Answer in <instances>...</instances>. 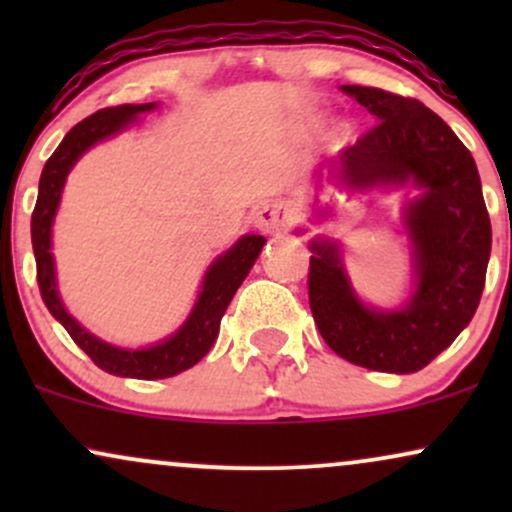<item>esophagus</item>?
Returning a JSON list of instances; mask_svg holds the SVG:
<instances>
[{"label": "esophagus", "mask_w": 512, "mask_h": 512, "mask_svg": "<svg viewBox=\"0 0 512 512\" xmlns=\"http://www.w3.org/2000/svg\"><path fill=\"white\" fill-rule=\"evenodd\" d=\"M289 221H291V209L286 207L284 202L264 204V207L255 214V226L260 228L262 233H267V236L286 231Z\"/></svg>", "instance_id": "34e87169"}]
</instances>
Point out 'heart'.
Returning <instances> with one entry per match:
<instances>
[{
    "label": "heart",
    "mask_w": 512,
    "mask_h": 512,
    "mask_svg": "<svg viewBox=\"0 0 512 512\" xmlns=\"http://www.w3.org/2000/svg\"><path fill=\"white\" fill-rule=\"evenodd\" d=\"M346 134V125L342 120H334L330 127H327V139H330V142H339V139H342Z\"/></svg>",
    "instance_id": "obj_1"
}]
</instances>
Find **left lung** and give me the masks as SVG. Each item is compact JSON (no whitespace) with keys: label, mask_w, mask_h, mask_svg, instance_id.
I'll return each mask as SVG.
<instances>
[{"label":"left lung","mask_w":512,"mask_h":512,"mask_svg":"<svg viewBox=\"0 0 512 512\" xmlns=\"http://www.w3.org/2000/svg\"><path fill=\"white\" fill-rule=\"evenodd\" d=\"M342 91L378 125L339 156V182L358 192L404 185L419 190L402 209L411 291L397 308L366 303L346 272L342 243L317 236L308 243L310 310L322 339L349 363L380 373H416L455 342L484 291L491 221L477 163L424 103L370 86Z\"/></svg>","instance_id":"1"}]
</instances>
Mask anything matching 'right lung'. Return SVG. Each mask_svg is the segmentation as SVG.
Returning <instances> with one entry per match:
<instances>
[{
  "mask_svg": "<svg viewBox=\"0 0 512 512\" xmlns=\"http://www.w3.org/2000/svg\"><path fill=\"white\" fill-rule=\"evenodd\" d=\"M156 108L158 103L117 105V108L98 110L96 115L86 117L79 125L69 129L67 137L62 139L55 154L45 163L38 185V202H35L31 219V240L35 264H38L40 296H43L52 317L91 356V361L98 368H103L110 375H120V378L139 380L173 378V375L192 368L209 354L216 337H219L221 317L226 313L228 303L236 296L238 286L250 274L252 264L260 257L264 243H267L264 236H255V233L238 238L236 245H231L207 267L202 286H199V296L185 322L173 334H168L166 339L144 346V349H125V346L105 342V339L88 332L81 322H76L67 313L60 296V286H57L55 255H52V223H55L57 209H60L67 175L72 173L76 161L91 146L125 132L129 125L139 120V115L151 113Z\"/></svg>",
  "mask_w": 512,
  "mask_h": 512,
  "instance_id": "1",
  "label": "right lung"
}]
</instances>
